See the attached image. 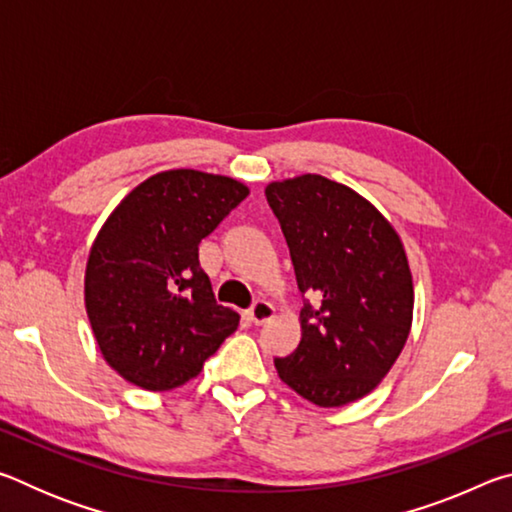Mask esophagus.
<instances>
[{
	"label": "esophagus",
	"instance_id": "obj_1",
	"mask_svg": "<svg viewBox=\"0 0 512 512\" xmlns=\"http://www.w3.org/2000/svg\"><path fill=\"white\" fill-rule=\"evenodd\" d=\"M248 316H250V320H253L255 325H264V323H268V320L275 316V307L271 305V302L259 300V302H255L253 309L248 311Z\"/></svg>",
	"mask_w": 512,
	"mask_h": 512
}]
</instances>
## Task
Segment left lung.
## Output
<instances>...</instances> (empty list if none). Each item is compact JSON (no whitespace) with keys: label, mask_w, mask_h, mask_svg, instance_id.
<instances>
[{"label":"left lung","mask_w":512,"mask_h":512,"mask_svg":"<svg viewBox=\"0 0 512 512\" xmlns=\"http://www.w3.org/2000/svg\"><path fill=\"white\" fill-rule=\"evenodd\" d=\"M266 201L309 296L298 348L275 359L277 375L323 409L357 402L388 375L411 332L402 239L368 198L318 173L268 183Z\"/></svg>","instance_id":"obj_1"}]
</instances>
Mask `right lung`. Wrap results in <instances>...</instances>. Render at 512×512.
<instances>
[{"label":"right lung","mask_w":512,"mask_h":512,"mask_svg":"<svg viewBox=\"0 0 512 512\" xmlns=\"http://www.w3.org/2000/svg\"><path fill=\"white\" fill-rule=\"evenodd\" d=\"M250 194L235 178L160 171L124 196L90 248L85 311L108 366L162 393L201 375L239 314L216 305L198 244Z\"/></svg>","instance_id":"obj_1"}]
</instances>
